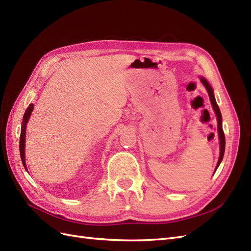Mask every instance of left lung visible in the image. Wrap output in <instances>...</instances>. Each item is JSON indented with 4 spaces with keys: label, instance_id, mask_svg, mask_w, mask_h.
Returning <instances> with one entry per match:
<instances>
[{
    "label": "left lung",
    "instance_id": "obj_1",
    "mask_svg": "<svg viewBox=\"0 0 251 251\" xmlns=\"http://www.w3.org/2000/svg\"><path fill=\"white\" fill-rule=\"evenodd\" d=\"M201 81H202V83L204 85V87L206 88V90H207L209 98H210V101H211V104H212V107H214V110H215L216 115H217V119H218V132H219V138H220V150H221V151H220L219 161H218L217 168H216V171H217L218 166L220 165V163H221V161H222L223 156H224V151H225V135H224L223 127H222V115H221V112H220V109H219L218 104H217L216 98H215L214 92H212L211 87L208 85V82L205 80L204 78H201Z\"/></svg>",
    "mask_w": 251,
    "mask_h": 251
}]
</instances>
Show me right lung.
<instances>
[{
	"label": "right lung",
	"instance_id": "right-lung-1",
	"mask_svg": "<svg viewBox=\"0 0 251 251\" xmlns=\"http://www.w3.org/2000/svg\"><path fill=\"white\" fill-rule=\"evenodd\" d=\"M33 110V104L30 103L29 107L27 108L25 114H24V118H23V126L21 128V137H20V154H21V159L23 165L25 166L26 169V163H25V135H26V125L28 123V119L31 115V112Z\"/></svg>",
	"mask_w": 251,
	"mask_h": 251
}]
</instances>
